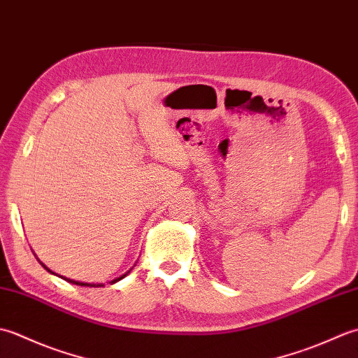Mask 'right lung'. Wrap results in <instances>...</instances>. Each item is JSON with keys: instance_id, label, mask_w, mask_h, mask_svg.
I'll list each match as a JSON object with an SVG mask.
<instances>
[{"instance_id": "add662e5", "label": "right lung", "mask_w": 358, "mask_h": 358, "mask_svg": "<svg viewBox=\"0 0 358 358\" xmlns=\"http://www.w3.org/2000/svg\"><path fill=\"white\" fill-rule=\"evenodd\" d=\"M41 263V262H40ZM41 266H43V268L45 269V271H48V272H50V273H53V275H57V273L55 272H52L49 268H48V266H45V264H43L41 263ZM129 272H131V271H127L126 273H124V275H121V277H118V278H115V280H112V281H109V283L110 285H113V283H117V281H120L121 278H124L126 275H127V273ZM58 277H62L63 280H66V281H69V283H72V285H78V286H90V287H98V286H104L103 283H83V281H75V280H71V278H66V277H63V275H58Z\"/></svg>"}]
</instances>
